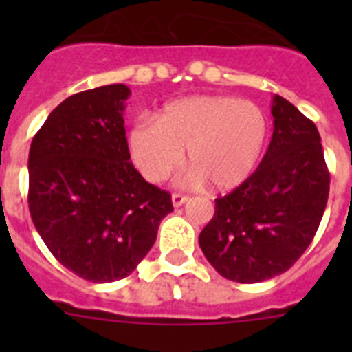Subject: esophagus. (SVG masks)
I'll list each match as a JSON object with an SVG mask.
<instances>
[{"mask_svg":"<svg viewBox=\"0 0 352 352\" xmlns=\"http://www.w3.org/2000/svg\"><path fill=\"white\" fill-rule=\"evenodd\" d=\"M173 206L174 208H179V206H183V204L186 203V201H188V195H183V194H173Z\"/></svg>","mask_w":352,"mask_h":352,"instance_id":"34e87169","label":"esophagus"}]
</instances>
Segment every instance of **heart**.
Here are the masks:
<instances>
[{"label": "heart", "mask_w": 352, "mask_h": 352, "mask_svg": "<svg viewBox=\"0 0 352 352\" xmlns=\"http://www.w3.org/2000/svg\"><path fill=\"white\" fill-rule=\"evenodd\" d=\"M272 139L264 109L227 95L179 98L153 121L129 132L132 160L148 182L160 183L182 166L186 149L190 179L220 192L234 190L261 166Z\"/></svg>", "instance_id": "heart-1"}]
</instances>
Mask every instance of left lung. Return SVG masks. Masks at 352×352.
Listing matches in <instances>:
<instances>
[{"mask_svg": "<svg viewBox=\"0 0 352 352\" xmlns=\"http://www.w3.org/2000/svg\"><path fill=\"white\" fill-rule=\"evenodd\" d=\"M273 135L261 166L214 199L201 250L223 278L256 284L287 272L312 243L329 192L321 135L284 96L272 104Z\"/></svg>", "mask_w": 352, "mask_h": 352, "instance_id": "1", "label": "left lung"}]
</instances>
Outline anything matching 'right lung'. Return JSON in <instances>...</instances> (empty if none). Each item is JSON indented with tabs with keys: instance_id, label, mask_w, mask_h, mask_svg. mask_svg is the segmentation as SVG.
<instances>
[{
	"instance_id": "right-lung-1",
	"label": "right lung",
	"mask_w": 352,
	"mask_h": 352,
	"mask_svg": "<svg viewBox=\"0 0 352 352\" xmlns=\"http://www.w3.org/2000/svg\"><path fill=\"white\" fill-rule=\"evenodd\" d=\"M125 84L68 96L31 141V220L52 256L84 280L129 276L153 247L170 194L130 162Z\"/></svg>"
}]
</instances>
